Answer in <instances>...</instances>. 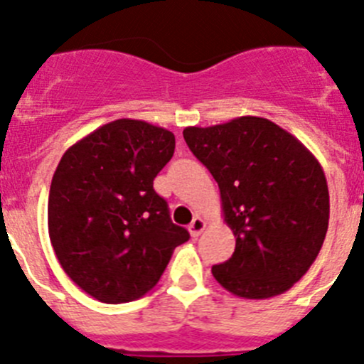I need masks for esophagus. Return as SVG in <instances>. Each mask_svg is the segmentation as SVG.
<instances>
[{"instance_id": "34e87169", "label": "esophagus", "mask_w": 364, "mask_h": 364, "mask_svg": "<svg viewBox=\"0 0 364 364\" xmlns=\"http://www.w3.org/2000/svg\"><path fill=\"white\" fill-rule=\"evenodd\" d=\"M189 235H191V238H198L202 232H204L205 229V222L200 216H196V218H193V222L189 223Z\"/></svg>"}]
</instances>
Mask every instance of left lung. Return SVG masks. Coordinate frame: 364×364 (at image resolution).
<instances>
[{
	"label": "left lung",
	"mask_w": 364,
	"mask_h": 364,
	"mask_svg": "<svg viewBox=\"0 0 364 364\" xmlns=\"http://www.w3.org/2000/svg\"><path fill=\"white\" fill-rule=\"evenodd\" d=\"M184 139L218 182L223 220L236 238L213 265L231 294L267 299L301 279L321 251L330 200L325 173L301 142L263 117L189 126Z\"/></svg>",
	"instance_id": "8db88e82"
}]
</instances>
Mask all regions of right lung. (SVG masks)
<instances>
[{"instance_id": "obj_1", "label": "right lung", "mask_w": 364, "mask_h": 364, "mask_svg": "<svg viewBox=\"0 0 364 364\" xmlns=\"http://www.w3.org/2000/svg\"><path fill=\"white\" fill-rule=\"evenodd\" d=\"M173 151L169 129L117 119L63 155L50 186V242L63 271L92 298L109 305L142 298L189 240L153 189Z\"/></svg>"}]
</instances>
